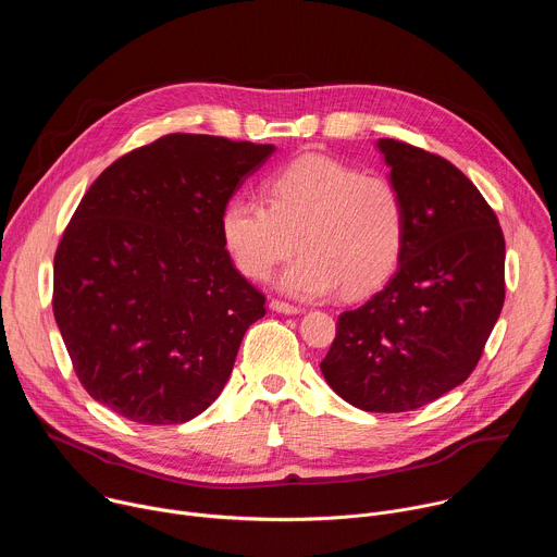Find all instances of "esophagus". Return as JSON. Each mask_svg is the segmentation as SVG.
<instances>
[{
  "label": "esophagus",
  "mask_w": 557,
  "mask_h": 557,
  "mask_svg": "<svg viewBox=\"0 0 557 557\" xmlns=\"http://www.w3.org/2000/svg\"><path fill=\"white\" fill-rule=\"evenodd\" d=\"M269 306H271V310L282 312V314H297V312H299V308H297V306L286 304V301H280V299H273Z\"/></svg>",
  "instance_id": "esophagus-1"
}]
</instances>
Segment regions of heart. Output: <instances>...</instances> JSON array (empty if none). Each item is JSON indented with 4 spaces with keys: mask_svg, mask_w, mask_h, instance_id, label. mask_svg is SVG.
<instances>
[{
    "mask_svg": "<svg viewBox=\"0 0 557 557\" xmlns=\"http://www.w3.org/2000/svg\"><path fill=\"white\" fill-rule=\"evenodd\" d=\"M267 205L233 198L220 215L222 243L251 280L304 251L280 277L299 299L374 290L396 267L406 240V207L396 187L324 153H304L267 181Z\"/></svg>",
    "mask_w": 557,
    "mask_h": 557,
    "instance_id": "obj_1",
    "label": "heart"
}]
</instances>
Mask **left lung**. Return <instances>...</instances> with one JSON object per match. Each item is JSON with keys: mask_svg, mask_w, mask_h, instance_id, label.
I'll return each instance as SVG.
<instances>
[{"mask_svg": "<svg viewBox=\"0 0 557 557\" xmlns=\"http://www.w3.org/2000/svg\"><path fill=\"white\" fill-rule=\"evenodd\" d=\"M404 198L396 273L337 320L320 363L326 383L366 412L423 408L479 363L505 304V237L473 183L445 158L379 138Z\"/></svg>", "mask_w": 557, "mask_h": 557, "instance_id": "1", "label": "left lung"}]
</instances>
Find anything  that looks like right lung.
<instances>
[{
  "instance_id": "1",
  "label": "right lung",
  "mask_w": 557,
  "mask_h": 557,
  "mask_svg": "<svg viewBox=\"0 0 557 557\" xmlns=\"http://www.w3.org/2000/svg\"><path fill=\"white\" fill-rule=\"evenodd\" d=\"M275 145L170 134L112 163L54 256L52 310L78 381L143 425L187 423L226 385L264 295L220 215Z\"/></svg>"
}]
</instances>
